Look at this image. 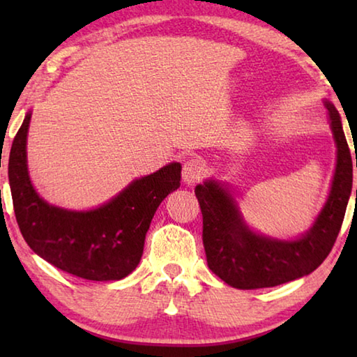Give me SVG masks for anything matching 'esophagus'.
I'll list each match as a JSON object with an SVG mask.
<instances>
[{"instance_id": "obj_1", "label": "esophagus", "mask_w": 357, "mask_h": 357, "mask_svg": "<svg viewBox=\"0 0 357 357\" xmlns=\"http://www.w3.org/2000/svg\"><path fill=\"white\" fill-rule=\"evenodd\" d=\"M206 173V162L202 157H190L183 167V179L185 184L193 185L200 181Z\"/></svg>"}]
</instances>
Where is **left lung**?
I'll use <instances>...</instances> for the list:
<instances>
[{
	"instance_id": "1",
	"label": "left lung",
	"mask_w": 357,
	"mask_h": 357,
	"mask_svg": "<svg viewBox=\"0 0 357 357\" xmlns=\"http://www.w3.org/2000/svg\"><path fill=\"white\" fill-rule=\"evenodd\" d=\"M326 107L337 144V167L328 202L302 238L277 241L252 233L225 189L214 181L195 187L208 266L229 287L257 289L296 280L313 273L334 247L351 195L354 162L338 112L331 102H326Z\"/></svg>"
}]
</instances>
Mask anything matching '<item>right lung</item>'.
<instances>
[{"mask_svg":"<svg viewBox=\"0 0 357 357\" xmlns=\"http://www.w3.org/2000/svg\"><path fill=\"white\" fill-rule=\"evenodd\" d=\"M28 113L12 142L9 184L23 239L55 268L86 280H121L143 255L144 236L159 204L181 185V165L170 164L130 185L98 209L77 213L45 203L26 168Z\"/></svg>","mask_w":357,"mask_h":357,"instance_id":"add662e5","label":"right lung"}]
</instances>
